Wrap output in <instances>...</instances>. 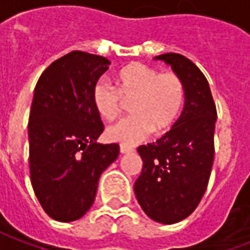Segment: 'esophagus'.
Listing matches in <instances>:
<instances>
[{
  "instance_id": "1",
  "label": "esophagus",
  "mask_w": 250,
  "mask_h": 250,
  "mask_svg": "<svg viewBox=\"0 0 250 250\" xmlns=\"http://www.w3.org/2000/svg\"><path fill=\"white\" fill-rule=\"evenodd\" d=\"M134 151V148L125 145H120V154H128V152Z\"/></svg>"
}]
</instances>
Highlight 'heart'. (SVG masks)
<instances>
[{
	"instance_id": "heart-1",
	"label": "heart",
	"mask_w": 250,
	"mask_h": 250,
	"mask_svg": "<svg viewBox=\"0 0 250 250\" xmlns=\"http://www.w3.org/2000/svg\"><path fill=\"white\" fill-rule=\"evenodd\" d=\"M130 102L132 115L111 125L105 131L109 141L125 146L139 143L155 130L165 132L178 119L185 103V84L178 73L159 72L152 66L134 62L115 77V87L99 80L92 91L93 107L107 120H114Z\"/></svg>"
}]
</instances>
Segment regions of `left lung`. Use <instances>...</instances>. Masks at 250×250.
<instances>
[{
    "label": "left lung",
    "mask_w": 250,
    "mask_h": 250,
    "mask_svg": "<svg viewBox=\"0 0 250 250\" xmlns=\"http://www.w3.org/2000/svg\"><path fill=\"white\" fill-rule=\"evenodd\" d=\"M155 59L170 64L184 80L186 100L171 130L138 147L143 168L134 190L151 220L175 224L197 209L209 184L217 108L206 77L188 57L165 53Z\"/></svg>",
    "instance_id": "obj_1"
}]
</instances>
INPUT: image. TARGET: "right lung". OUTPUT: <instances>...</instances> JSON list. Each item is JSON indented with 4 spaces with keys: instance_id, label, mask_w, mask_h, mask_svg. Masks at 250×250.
Returning a JSON list of instances; mask_svg holds the SVG:
<instances>
[{
    "instance_id": "obj_1",
    "label": "right lung",
    "mask_w": 250,
    "mask_h": 250,
    "mask_svg": "<svg viewBox=\"0 0 250 250\" xmlns=\"http://www.w3.org/2000/svg\"><path fill=\"white\" fill-rule=\"evenodd\" d=\"M108 59L73 51L41 73L30 107L29 173L41 208L71 222L91 209L99 178L119 155V145L96 143L104 125L92 91Z\"/></svg>"
}]
</instances>
